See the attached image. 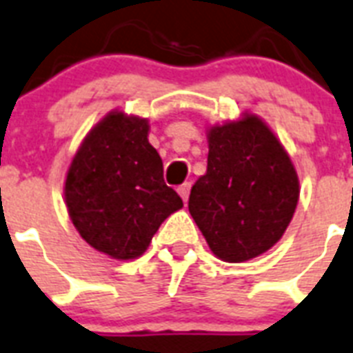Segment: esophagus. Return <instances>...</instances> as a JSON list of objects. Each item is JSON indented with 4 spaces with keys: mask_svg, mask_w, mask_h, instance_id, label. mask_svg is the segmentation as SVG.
Masks as SVG:
<instances>
[{
    "mask_svg": "<svg viewBox=\"0 0 353 353\" xmlns=\"http://www.w3.org/2000/svg\"><path fill=\"white\" fill-rule=\"evenodd\" d=\"M177 192H179V196L183 197V201H188V194H190V183H183V185L177 188Z\"/></svg>",
    "mask_w": 353,
    "mask_h": 353,
    "instance_id": "esophagus-1",
    "label": "esophagus"
}]
</instances>
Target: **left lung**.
Listing matches in <instances>:
<instances>
[{
	"mask_svg": "<svg viewBox=\"0 0 353 353\" xmlns=\"http://www.w3.org/2000/svg\"><path fill=\"white\" fill-rule=\"evenodd\" d=\"M299 199L296 168L256 116L208 132V167L188 210L219 259L241 263L276 245Z\"/></svg>",
	"mask_w": 353,
	"mask_h": 353,
	"instance_id": "8db88e82",
	"label": "left lung"
}]
</instances>
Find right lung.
Listing matches in <instances>:
<instances>
[{
	"mask_svg": "<svg viewBox=\"0 0 353 353\" xmlns=\"http://www.w3.org/2000/svg\"><path fill=\"white\" fill-rule=\"evenodd\" d=\"M68 216L79 236L116 259H134L183 199L163 179L148 123L112 112L90 130L65 181Z\"/></svg>",
	"mask_w": 353,
	"mask_h": 353,
	"instance_id": "right-lung-1",
	"label": "right lung"
}]
</instances>
